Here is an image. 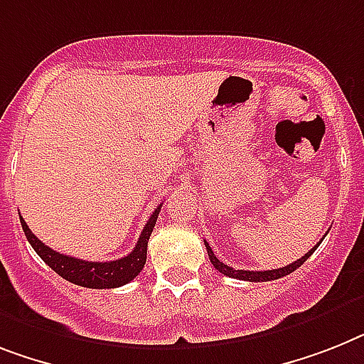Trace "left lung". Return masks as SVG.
Returning <instances> with one entry per match:
<instances>
[{
  "label": "left lung",
  "mask_w": 364,
  "mask_h": 364,
  "mask_svg": "<svg viewBox=\"0 0 364 364\" xmlns=\"http://www.w3.org/2000/svg\"><path fill=\"white\" fill-rule=\"evenodd\" d=\"M322 243V240L314 245V247L309 251L305 257H301L299 260H296V262L288 264V266H284V268H279V269H268V272H247V269H234L230 268V266H227V264H223L221 260H219L218 257L214 255V251H212V247L208 245V242H204V245H206V251H208V258L210 262L214 264V268L218 269L219 273H223V275H227V277H232V279H240V281H251V283H260V281H275V279H281L284 277V275H288V273L296 272L299 266H301L305 260H307L309 257H311L314 251H316V247Z\"/></svg>",
  "instance_id": "1"
}]
</instances>
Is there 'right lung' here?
Returning <instances> with one entry per match:
<instances>
[{"mask_svg": "<svg viewBox=\"0 0 364 364\" xmlns=\"http://www.w3.org/2000/svg\"><path fill=\"white\" fill-rule=\"evenodd\" d=\"M164 204V203H161ZM161 204L152 212V215L146 221L145 229L141 232L139 240L135 243L134 251L126 257L119 258V260H111V262H87L81 258L68 257V255H61L50 249L48 245L41 242V240L31 232V229L27 227L23 218L20 215V223L26 232L27 242L31 243V247L37 251L38 257L63 279H67L70 283L77 284V287L85 288H117L122 284L134 281V277L139 275V272L145 268L146 262V245H149V238L152 230H154L156 219L160 214Z\"/></svg>", "mask_w": 364, "mask_h": 364, "instance_id": "1", "label": "right lung"}]
</instances>
